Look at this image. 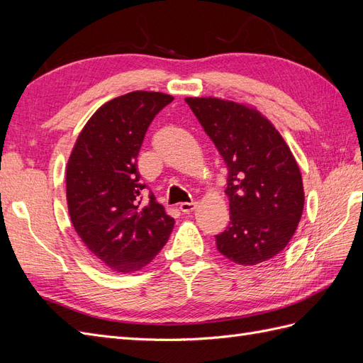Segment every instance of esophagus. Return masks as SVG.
Here are the masks:
<instances>
[{
	"label": "esophagus",
	"mask_w": 363,
	"mask_h": 363,
	"mask_svg": "<svg viewBox=\"0 0 363 363\" xmlns=\"http://www.w3.org/2000/svg\"><path fill=\"white\" fill-rule=\"evenodd\" d=\"M196 208V203H182L180 204V211L182 212H184V213H191V212H194Z\"/></svg>",
	"instance_id": "esophagus-1"
}]
</instances>
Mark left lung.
Here are the masks:
<instances>
[{
  "instance_id": "1",
  "label": "left lung",
  "mask_w": 363,
  "mask_h": 363,
  "mask_svg": "<svg viewBox=\"0 0 363 363\" xmlns=\"http://www.w3.org/2000/svg\"><path fill=\"white\" fill-rule=\"evenodd\" d=\"M186 103L227 164L228 227L216 238L224 257L255 267L289 244L303 215V179L291 148L256 107L215 96Z\"/></svg>"
}]
</instances>
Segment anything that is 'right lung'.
<instances>
[{"label":"right lung","mask_w":363,"mask_h":363,"mask_svg":"<svg viewBox=\"0 0 363 363\" xmlns=\"http://www.w3.org/2000/svg\"><path fill=\"white\" fill-rule=\"evenodd\" d=\"M174 100L135 91L103 104L84 124L67 164V203L77 235L119 274L147 267L167 244L174 218L155 195L142 203L136 160L152 118Z\"/></svg>","instance_id":"add662e5"}]
</instances>
